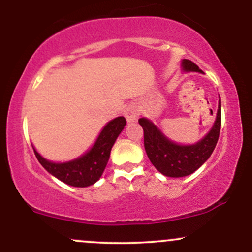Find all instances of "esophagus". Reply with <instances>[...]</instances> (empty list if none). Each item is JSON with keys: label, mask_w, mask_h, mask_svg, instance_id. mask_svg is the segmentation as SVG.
<instances>
[{"label": "esophagus", "mask_w": 252, "mask_h": 252, "mask_svg": "<svg viewBox=\"0 0 252 252\" xmlns=\"http://www.w3.org/2000/svg\"><path fill=\"white\" fill-rule=\"evenodd\" d=\"M124 116H126L128 122H134L138 116V111L136 110L135 106L129 105L128 108H126V110H124Z\"/></svg>", "instance_id": "esophagus-1"}]
</instances>
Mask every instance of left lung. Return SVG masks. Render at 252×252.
Masks as SVG:
<instances>
[{"mask_svg":"<svg viewBox=\"0 0 252 252\" xmlns=\"http://www.w3.org/2000/svg\"><path fill=\"white\" fill-rule=\"evenodd\" d=\"M182 67L185 71L202 72L194 63L187 59L182 60ZM138 123L143 128L144 149L153 166L163 175L181 178L194 173L215 150L221 126L220 99L215 126L200 142L190 146H180L169 141L147 118H140Z\"/></svg>","mask_w":252,"mask_h":252,"instance_id":"obj_1","label":"left lung"}]
</instances>
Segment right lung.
<instances>
[{
    "instance_id": "1",
    "label": "right lung",
    "mask_w": 252,
    "mask_h": 252,
    "mask_svg": "<svg viewBox=\"0 0 252 252\" xmlns=\"http://www.w3.org/2000/svg\"><path fill=\"white\" fill-rule=\"evenodd\" d=\"M126 124V118L122 116L112 120L104 126L94 147L82 158L70 162L54 163L43 158L36 150H34V154L43 168L60 181L73 187H88L102 176L112 146Z\"/></svg>"
}]
</instances>
